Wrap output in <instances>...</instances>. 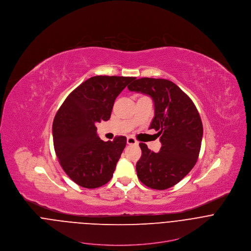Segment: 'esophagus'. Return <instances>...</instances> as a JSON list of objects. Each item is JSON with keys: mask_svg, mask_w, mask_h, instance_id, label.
<instances>
[{"mask_svg": "<svg viewBox=\"0 0 251 251\" xmlns=\"http://www.w3.org/2000/svg\"><path fill=\"white\" fill-rule=\"evenodd\" d=\"M126 142H127L128 145H138V142L135 140V138H133V137H131V136L127 137Z\"/></svg>", "mask_w": 251, "mask_h": 251, "instance_id": "34e87169", "label": "esophagus"}]
</instances>
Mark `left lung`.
Listing matches in <instances>:
<instances>
[{
  "instance_id": "8db88e82",
  "label": "left lung",
  "mask_w": 251,
  "mask_h": 251,
  "mask_svg": "<svg viewBox=\"0 0 251 251\" xmlns=\"http://www.w3.org/2000/svg\"><path fill=\"white\" fill-rule=\"evenodd\" d=\"M127 88L152 99L154 117L150 129L157 131L161 142L158 152L139 144L142 154L136 163L137 177L150 188L167 189L183 179L197 161L203 137L200 115L189 97L169 80L145 77Z\"/></svg>"
}]
</instances>
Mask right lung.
Here are the masks:
<instances>
[{"instance_id":"obj_1","label":"right lung","mask_w":251,"mask_h":251,"mask_svg":"<svg viewBox=\"0 0 251 251\" xmlns=\"http://www.w3.org/2000/svg\"><path fill=\"white\" fill-rule=\"evenodd\" d=\"M135 77L94 76L79 85L58 110L52 126L56 155L78 185L97 188L113 177L126 137L102 141L97 123L108 121L116 98Z\"/></svg>"}]
</instances>
